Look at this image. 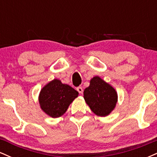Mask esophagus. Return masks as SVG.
I'll return each mask as SVG.
<instances>
[{
    "mask_svg": "<svg viewBox=\"0 0 157 157\" xmlns=\"http://www.w3.org/2000/svg\"><path fill=\"white\" fill-rule=\"evenodd\" d=\"M77 91H78V92L80 94L83 93V89H82V88L80 87V86H79V87L77 88Z\"/></svg>",
    "mask_w": 157,
    "mask_h": 157,
    "instance_id": "34e87169",
    "label": "esophagus"
}]
</instances>
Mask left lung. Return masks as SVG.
Here are the masks:
<instances>
[{
  "instance_id": "8db88e82",
  "label": "left lung",
  "mask_w": 157,
  "mask_h": 157,
  "mask_svg": "<svg viewBox=\"0 0 157 157\" xmlns=\"http://www.w3.org/2000/svg\"><path fill=\"white\" fill-rule=\"evenodd\" d=\"M83 94L86 103L97 116L109 115L117 102L115 89L97 76L91 79L90 86L84 90Z\"/></svg>"
}]
</instances>
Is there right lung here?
I'll list each match as a JSON object with an SVG mask.
<instances>
[{
  "instance_id": "add662e5",
  "label": "right lung",
  "mask_w": 157,
  "mask_h": 157,
  "mask_svg": "<svg viewBox=\"0 0 157 157\" xmlns=\"http://www.w3.org/2000/svg\"><path fill=\"white\" fill-rule=\"evenodd\" d=\"M78 96V92L67 84L55 79L40 91L39 102L41 109L53 118L62 116L68 106Z\"/></svg>"
}]
</instances>
